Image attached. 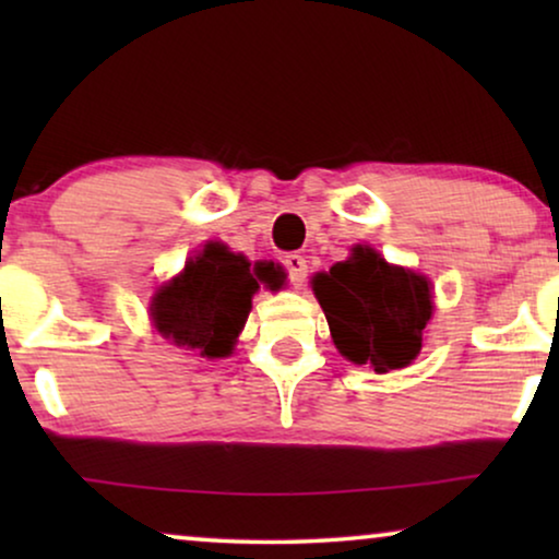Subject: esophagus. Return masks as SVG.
Here are the masks:
<instances>
[{
	"instance_id": "1",
	"label": "esophagus",
	"mask_w": 559,
	"mask_h": 559,
	"mask_svg": "<svg viewBox=\"0 0 559 559\" xmlns=\"http://www.w3.org/2000/svg\"><path fill=\"white\" fill-rule=\"evenodd\" d=\"M285 270H287V277L293 282V287H302L305 277H308V262H305V257L300 254H287L285 257Z\"/></svg>"
}]
</instances>
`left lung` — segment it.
Instances as JSON below:
<instances>
[{
  "label": "left lung",
  "mask_w": 559,
  "mask_h": 559,
  "mask_svg": "<svg viewBox=\"0 0 559 559\" xmlns=\"http://www.w3.org/2000/svg\"><path fill=\"white\" fill-rule=\"evenodd\" d=\"M312 289L331 325L333 343L348 361L384 373L415 361L432 316L430 282L392 266L369 247L316 274Z\"/></svg>",
  "instance_id": "1"
}]
</instances>
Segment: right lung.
Returning <instances> with one entry per match:
<instances>
[{"label":"right lung","instance_id":"obj_1","mask_svg":"<svg viewBox=\"0 0 559 559\" xmlns=\"http://www.w3.org/2000/svg\"><path fill=\"white\" fill-rule=\"evenodd\" d=\"M254 273L270 287L277 285V277L262 272V266L251 272L241 254L228 251L224 243H209L152 300V320L159 335L175 346L201 350L205 358L228 356L259 287Z\"/></svg>","mask_w":559,"mask_h":559}]
</instances>
